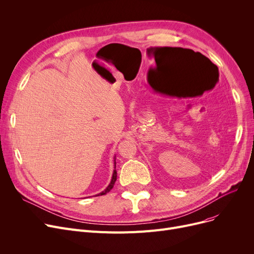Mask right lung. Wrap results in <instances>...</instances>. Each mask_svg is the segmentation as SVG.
<instances>
[{"instance_id":"right-lung-1","label":"right lung","mask_w":254,"mask_h":254,"mask_svg":"<svg viewBox=\"0 0 254 254\" xmlns=\"http://www.w3.org/2000/svg\"><path fill=\"white\" fill-rule=\"evenodd\" d=\"M115 168H116V162H115V156H114V170H113V174H112V178H111V181H110L109 185L107 186V188H106V190H103L102 192H100V193H98V194H96V195H103V194H106L107 192H109V191L112 190L113 185H114V183H115V181H116V178H117V173H116V170H115Z\"/></svg>"}]
</instances>
